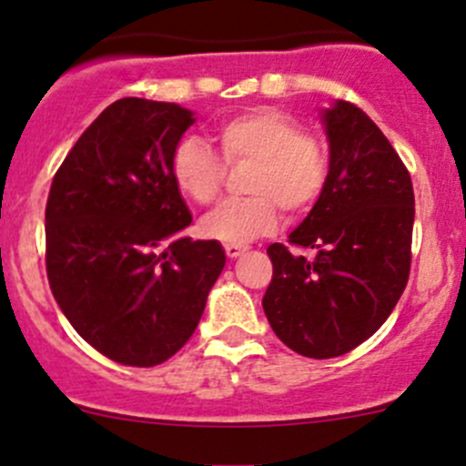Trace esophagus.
Instances as JSON below:
<instances>
[{
	"label": "esophagus",
	"mask_w": 466,
	"mask_h": 466,
	"mask_svg": "<svg viewBox=\"0 0 466 466\" xmlns=\"http://www.w3.org/2000/svg\"><path fill=\"white\" fill-rule=\"evenodd\" d=\"M246 250H248L246 246H232V243H228V246H225V255H228L229 259H237V257H241Z\"/></svg>",
	"instance_id": "1"
}]
</instances>
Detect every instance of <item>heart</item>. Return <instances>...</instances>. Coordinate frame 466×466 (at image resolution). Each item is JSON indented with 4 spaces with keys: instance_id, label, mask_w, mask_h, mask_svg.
<instances>
[{
    "instance_id": "obj_1",
    "label": "heart",
    "mask_w": 466,
    "mask_h": 466,
    "mask_svg": "<svg viewBox=\"0 0 466 466\" xmlns=\"http://www.w3.org/2000/svg\"><path fill=\"white\" fill-rule=\"evenodd\" d=\"M228 162L252 159L246 198H229L205 216L200 229L216 241L248 243L270 234L279 220V205L289 214H302L320 198L329 164L322 144L299 133L293 116L275 107H252L220 121L216 128ZM177 187L196 203L207 205L223 185V164L203 139H180L171 155Z\"/></svg>"
}]
</instances>
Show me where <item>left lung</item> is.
<instances>
[{
  "label": "left lung",
  "instance_id": "8db88e82",
  "mask_svg": "<svg viewBox=\"0 0 466 466\" xmlns=\"http://www.w3.org/2000/svg\"><path fill=\"white\" fill-rule=\"evenodd\" d=\"M320 121L327 185L289 237L309 255L268 246L272 281L261 304L286 347L333 359L368 340L406 289L415 194L397 150L360 107L336 101Z\"/></svg>",
  "mask_w": 466,
  "mask_h": 466
}]
</instances>
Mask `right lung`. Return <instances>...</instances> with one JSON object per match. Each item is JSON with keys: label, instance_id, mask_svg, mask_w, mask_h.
<instances>
[{"label": "right lung", "instance_id": "obj_1", "mask_svg": "<svg viewBox=\"0 0 466 466\" xmlns=\"http://www.w3.org/2000/svg\"><path fill=\"white\" fill-rule=\"evenodd\" d=\"M194 121L177 103L119 98L51 182V293L83 340L121 365L153 368L182 350L225 266L218 241L180 237L191 214L171 155Z\"/></svg>", "mask_w": 466, "mask_h": 466}]
</instances>
